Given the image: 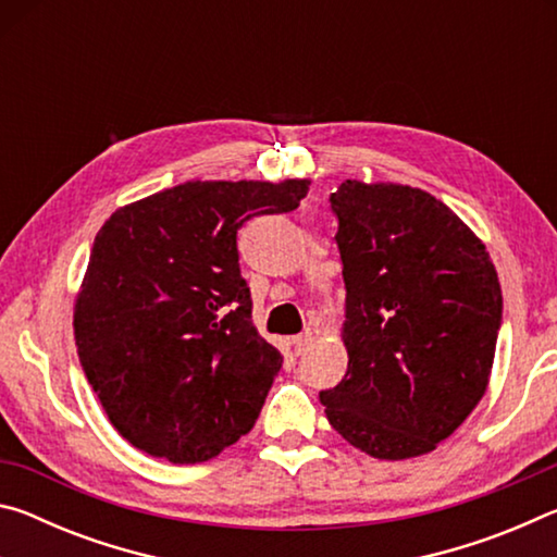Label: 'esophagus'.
Returning <instances> with one entry per match:
<instances>
[{
	"instance_id": "obj_1",
	"label": "esophagus",
	"mask_w": 557,
	"mask_h": 557,
	"mask_svg": "<svg viewBox=\"0 0 557 557\" xmlns=\"http://www.w3.org/2000/svg\"><path fill=\"white\" fill-rule=\"evenodd\" d=\"M312 338H314V332H312V329H307L305 334H299V336L292 338V346H295V354L299 356L301 351H305V348H307L309 344H312Z\"/></svg>"
}]
</instances>
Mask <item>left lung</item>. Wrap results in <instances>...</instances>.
I'll use <instances>...</instances> for the list:
<instances>
[{"mask_svg":"<svg viewBox=\"0 0 557 557\" xmlns=\"http://www.w3.org/2000/svg\"><path fill=\"white\" fill-rule=\"evenodd\" d=\"M329 201L348 369L319 400L366 455H428L486 393L504 309L496 268L469 225L422 188L346 178Z\"/></svg>","mask_w":557,"mask_h":557,"instance_id":"left-lung-1","label":"left lung"}]
</instances>
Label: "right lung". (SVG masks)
Returning <instances> with one entry per match:
<instances>
[{
    "label": "right lung",
    "instance_id": "obj_1",
    "mask_svg": "<svg viewBox=\"0 0 557 557\" xmlns=\"http://www.w3.org/2000/svg\"><path fill=\"white\" fill-rule=\"evenodd\" d=\"M307 178L186 182L122 206L98 231L75 297L86 379L122 437L196 465L248 435L282 356L252 324L238 231L289 213Z\"/></svg>",
    "mask_w": 557,
    "mask_h": 557
}]
</instances>
